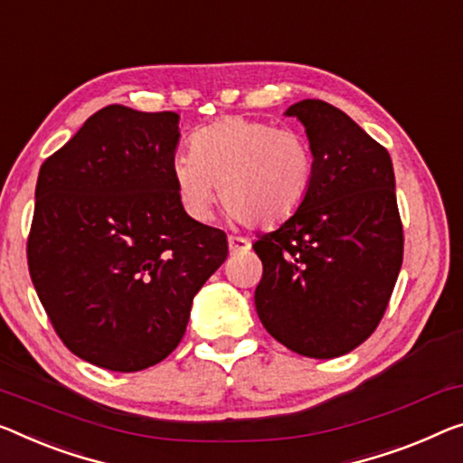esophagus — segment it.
<instances>
[{"label": "esophagus", "mask_w": 463, "mask_h": 463, "mask_svg": "<svg viewBox=\"0 0 463 463\" xmlns=\"http://www.w3.org/2000/svg\"><path fill=\"white\" fill-rule=\"evenodd\" d=\"M229 250H231V253H243V251L251 250V243L245 237H234V234H231Z\"/></svg>", "instance_id": "1"}]
</instances>
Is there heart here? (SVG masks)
Returning <instances> with one entry per match:
<instances>
[{
    "mask_svg": "<svg viewBox=\"0 0 463 463\" xmlns=\"http://www.w3.org/2000/svg\"><path fill=\"white\" fill-rule=\"evenodd\" d=\"M312 145L293 128L229 116L197 130L191 154L172 160L183 208L208 220L222 199L241 222L274 229L301 210L314 183Z\"/></svg>",
    "mask_w": 463,
    "mask_h": 463,
    "instance_id": "obj_1",
    "label": "heart"
}]
</instances>
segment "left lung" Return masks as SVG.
Returning <instances> with one entry per match:
<instances>
[{
    "instance_id": "8db88e82",
    "label": "left lung",
    "mask_w": 463,
    "mask_h": 463,
    "mask_svg": "<svg viewBox=\"0 0 463 463\" xmlns=\"http://www.w3.org/2000/svg\"><path fill=\"white\" fill-rule=\"evenodd\" d=\"M306 127L314 183L301 210L253 243L264 274L255 309L295 354L330 360L374 333L403 261L389 151L320 99L285 112Z\"/></svg>"
}]
</instances>
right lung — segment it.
<instances>
[{
	"label": "right lung",
	"mask_w": 463,
	"mask_h": 463,
	"mask_svg": "<svg viewBox=\"0 0 463 463\" xmlns=\"http://www.w3.org/2000/svg\"><path fill=\"white\" fill-rule=\"evenodd\" d=\"M178 118L114 103L39 170L31 280L61 343L99 368L137 372L168 357L193 298L229 255L226 234L178 197Z\"/></svg>",
	"instance_id": "right-lung-1"
}]
</instances>
